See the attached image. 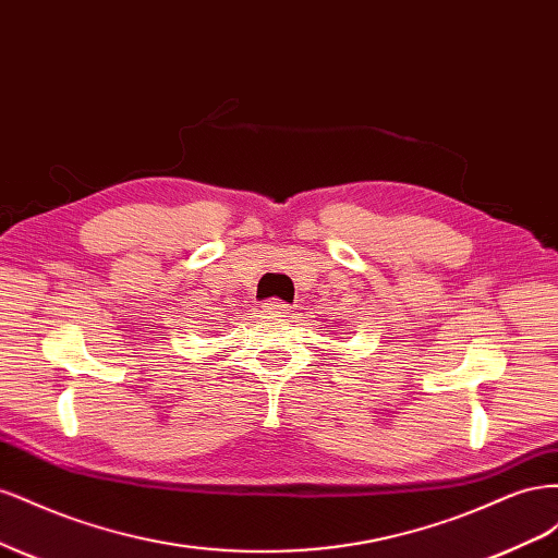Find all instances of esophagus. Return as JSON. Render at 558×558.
<instances>
[{"instance_id": "obj_1", "label": "esophagus", "mask_w": 558, "mask_h": 558, "mask_svg": "<svg viewBox=\"0 0 558 558\" xmlns=\"http://www.w3.org/2000/svg\"><path fill=\"white\" fill-rule=\"evenodd\" d=\"M263 310L267 314H279V316L289 314V305H286V302H281V300H265L263 302Z\"/></svg>"}]
</instances>
